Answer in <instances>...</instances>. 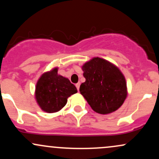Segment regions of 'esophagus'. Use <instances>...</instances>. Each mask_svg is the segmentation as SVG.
<instances>
[{
	"label": "esophagus",
	"mask_w": 159,
	"mask_h": 159,
	"mask_svg": "<svg viewBox=\"0 0 159 159\" xmlns=\"http://www.w3.org/2000/svg\"><path fill=\"white\" fill-rule=\"evenodd\" d=\"M80 85H81V83H79V82H78V83H77L75 84V86H76V87H77V90H78V91H79V87H80Z\"/></svg>",
	"instance_id": "obj_1"
}]
</instances>
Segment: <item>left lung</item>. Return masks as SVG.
Segmentation results:
<instances>
[{"label": "left lung", "mask_w": 159, "mask_h": 159, "mask_svg": "<svg viewBox=\"0 0 159 159\" xmlns=\"http://www.w3.org/2000/svg\"><path fill=\"white\" fill-rule=\"evenodd\" d=\"M86 81L80 93L96 113L107 114L117 110L127 96L126 82L116 66L102 58L93 57L82 66Z\"/></svg>", "instance_id": "8db88e82"}]
</instances>
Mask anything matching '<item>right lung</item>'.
I'll list each match as a JSON object with an SVG mask.
<instances>
[{
	"label": "right lung",
	"instance_id": "right-lung-1",
	"mask_svg": "<svg viewBox=\"0 0 159 159\" xmlns=\"http://www.w3.org/2000/svg\"><path fill=\"white\" fill-rule=\"evenodd\" d=\"M78 92L68 78L57 74V68L42 75L36 86L35 97L40 108L47 113L59 111L67 98Z\"/></svg>",
	"mask_w": 159,
	"mask_h": 159
}]
</instances>
